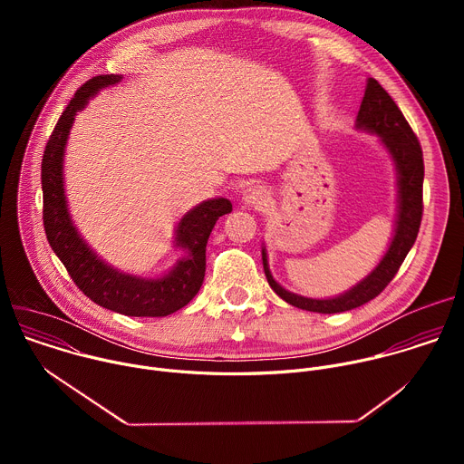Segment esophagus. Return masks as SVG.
<instances>
[{"mask_svg":"<svg viewBox=\"0 0 464 464\" xmlns=\"http://www.w3.org/2000/svg\"><path fill=\"white\" fill-rule=\"evenodd\" d=\"M242 200H244L247 206L260 208L264 202L268 200V190L264 188L262 185H247V187L242 190Z\"/></svg>","mask_w":464,"mask_h":464,"instance_id":"1","label":"esophagus"}]
</instances>
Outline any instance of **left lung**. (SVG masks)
Segmentation results:
<instances>
[{
	"label": "left lung",
	"instance_id": "1",
	"mask_svg": "<svg viewBox=\"0 0 464 464\" xmlns=\"http://www.w3.org/2000/svg\"><path fill=\"white\" fill-rule=\"evenodd\" d=\"M356 126L372 131L380 136L385 149L391 152L396 170H399V218H396V229L392 242L380 260L378 266L354 288L343 295L333 299H308L297 294L285 290L272 277L268 268L266 249L262 247V264L264 274L274 292L286 303L317 314H338L345 310L358 308L376 295L392 281V277L402 266L406 255L417 240L420 220H422V181H424V160L422 149L406 121L401 108L391 99V95L380 86L378 81L369 79L365 95L358 111Z\"/></svg>",
	"mask_w": 464,
	"mask_h": 464
}]
</instances>
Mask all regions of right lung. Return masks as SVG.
<instances>
[{
  "label": "right lung",
  "mask_w": 464,
  "mask_h": 464,
  "mask_svg": "<svg viewBox=\"0 0 464 464\" xmlns=\"http://www.w3.org/2000/svg\"><path fill=\"white\" fill-rule=\"evenodd\" d=\"M119 75H99L82 84L56 121L42 158L44 227L49 246L81 292L93 303L134 317H163L183 308L206 277V246L217 220L231 213L226 198H215L188 211L176 229V244L187 255L161 279H140L110 268L82 242L72 224L63 196L62 160L70 128L79 110L101 88L119 82Z\"/></svg>",
  "instance_id": "right-lung-1"
}]
</instances>
